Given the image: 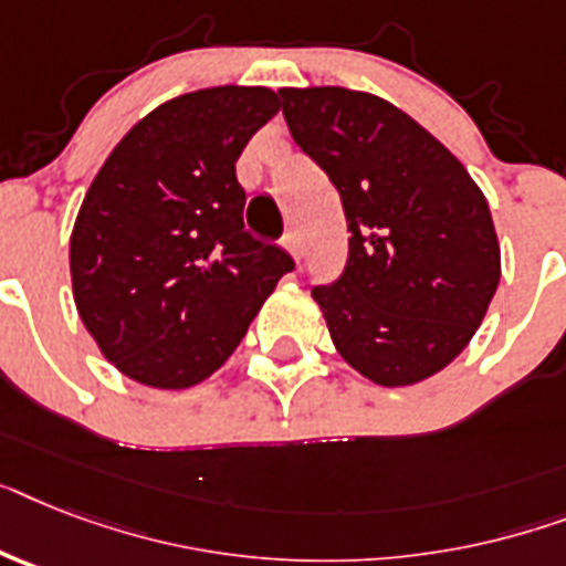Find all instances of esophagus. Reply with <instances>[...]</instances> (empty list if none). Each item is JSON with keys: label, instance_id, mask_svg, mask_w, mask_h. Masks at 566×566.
I'll list each match as a JSON object with an SVG mask.
<instances>
[{"label": "esophagus", "instance_id": "1", "mask_svg": "<svg viewBox=\"0 0 566 566\" xmlns=\"http://www.w3.org/2000/svg\"><path fill=\"white\" fill-rule=\"evenodd\" d=\"M283 245H286V251L294 256V260H301V242H297V233L289 231L286 237H283Z\"/></svg>", "mask_w": 566, "mask_h": 566}]
</instances>
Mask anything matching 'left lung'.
<instances>
[{
	"mask_svg": "<svg viewBox=\"0 0 566 566\" xmlns=\"http://www.w3.org/2000/svg\"><path fill=\"white\" fill-rule=\"evenodd\" d=\"M294 144L329 176L349 231L338 280L312 286L340 358L381 387L460 356L501 283L489 202L424 126L367 92L280 88Z\"/></svg>",
	"mask_w": 566,
	"mask_h": 566,
	"instance_id": "8db88e82",
	"label": "left lung"
}]
</instances>
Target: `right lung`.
I'll list each match as a JSON object with an SVG mask.
<instances>
[{"label": "right lung", "instance_id": "1", "mask_svg": "<svg viewBox=\"0 0 566 566\" xmlns=\"http://www.w3.org/2000/svg\"><path fill=\"white\" fill-rule=\"evenodd\" d=\"M277 109L265 86L172 97L92 181L69 245L74 303L124 376L161 390L199 385L294 269L289 251L245 231L237 181V158Z\"/></svg>", "mask_w": 566, "mask_h": 566}]
</instances>
